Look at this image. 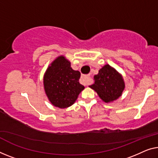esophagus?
<instances>
[{"instance_id": "1", "label": "esophagus", "mask_w": 158, "mask_h": 158, "mask_svg": "<svg viewBox=\"0 0 158 158\" xmlns=\"http://www.w3.org/2000/svg\"><path fill=\"white\" fill-rule=\"evenodd\" d=\"M82 81L84 84H86V85H88L89 84V79H90V77L89 76V75H86V76H83L82 77Z\"/></svg>"}]
</instances>
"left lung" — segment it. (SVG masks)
I'll return each mask as SVG.
<instances>
[{
    "mask_svg": "<svg viewBox=\"0 0 158 158\" xmlns=\"http://www.w3.org/2000/svg\"><path fill=\"white\" fill-rule=\"evenodd\" d=\"M94 83L89 86L96 91L105 102H110L121 96L124 89L122 77L114 68L106 64L94 77Z\"/></svg>",
    "mask_w": 158,
    "mask_h": 158,
    "instance_id": "left-lung-1",
    "label": "left lung"
}]
</instances>
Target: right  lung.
Instances as JSON below:
<instances>
[{
    "mask_svg": "<svg viewBox=\"0 0 158 158\" xmlns=\"http://www.w3.org/2000/svg\"><path fill=\"white\" fill-rule=\"evenodd\" d=\"M81 73L71 68L63 56H59L47 69L44 87L47 96L55 106L64 109L71 106L84 89L79 83Z\"/></svg>",
    "mask_w": 158,
    "mask_h": 158,
    "instance_id": "obj_1",
    "label": "right lung"
}]
</instances>
